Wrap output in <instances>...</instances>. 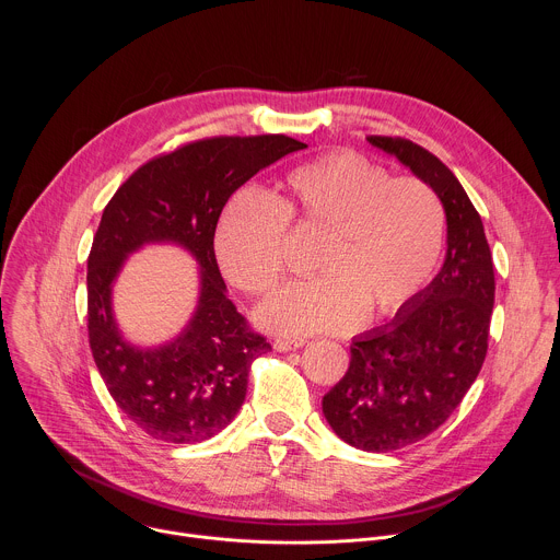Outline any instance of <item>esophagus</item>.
<instances>
[{
  "label": "esophagus",
  "instance_id": "esophagus-1",
  "mask_svg": "<svg viewBox=\"0 0 560 560\" xmlns=\"http://www.w3.org/2000/svg\"><path fill=\"white\" fill-rule=\"evenodd\" d=\"M305 346L303 339H275V350L277 352H290V350H296Z\"/></svg>",
  "mask_w": 560,
  "mask_h": 560
}]
</instances>
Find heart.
<instances>
[{
    "label": "heart",
    "mask_w": 560,
    "mask_h": 560,
    "mask_svg": "<svg viewBox=\"0 0 560 560\" xmlns=\"http://www.w3.org/2000/svg\"><path fill=\"white\" fill-rule=\"evenodd\" d=\"M290 219L324 234L312 281L283 288L259 322L279 335L346 332L401 310L432 277L445 232L436 192L389 177L359 152L339 150L292 168L281 199L238 190L225 206L214 250L225 279L250 296L285 275Z\"/></svg>",
    "instance_id": "obj_1"
}]
</instances>
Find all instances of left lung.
Masks as SVG:
<instances>
[{
  "label": "left lung",
  "mask_w": 560,
  "mask_h": 560,
  "mask_svg": "<svg viewBox=\"0 0 560 560\" xmlns=\"http://www.w3.org/2000/svg\"><path fill=\"white\" fill-rule=\"evenodd\" d=\"M368 141L430 184L447 217L441 272L389 326L352 341L346 376L324 396V415L339 439L365 452H392L439 430L481 372L494 264L481 214L436 154L406 137L370 135Z\"/></svg>",
  "instance_id": "1"
}]
</instances>
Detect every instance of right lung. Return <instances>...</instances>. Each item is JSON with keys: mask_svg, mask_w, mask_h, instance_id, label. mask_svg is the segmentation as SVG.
Returning <instances> with one entry per match:
<instances>
[{"mask_svg": "<svg viewBox=\"0 0 560 560\" xmlns=\"http://www.w3.org/2000/svg\"><path fill=\"white\" fill-rule=\"evenodd\" d=\"M303 148L285 135L195 139L139 166L104 208L89 255V343L117 408L148 436L201 443L242 408L253 361L272 348L225 294L214 230L236 188ZM148 241L182 243L202 266L191 326L159 351L130 349L109 312V283L125 255Z\"/></svg>", "mask_w": 560, "mask_h": 560, "instance_id": "obj_1", "label": "right lung"}]
</instances>
